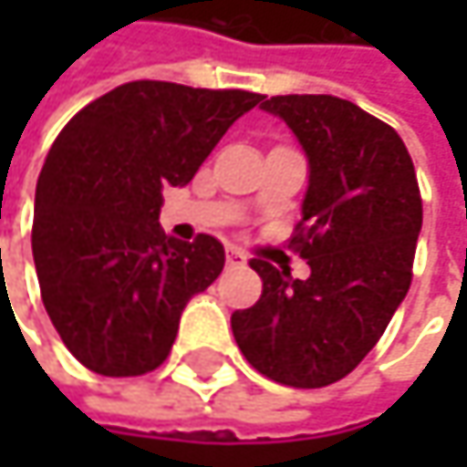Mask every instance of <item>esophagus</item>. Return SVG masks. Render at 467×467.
<instances>
[{"label": "esophagus", "instance_id": "1", "mask_svg": "<svg viewBox=\"0 0 467 467\" xmlns=\"http://www.w3.org/2000/svg\"><path fill=\"white\" fill-rule=\"evenodd\" d=\"M245 259H248V256H245L240 248H234V245L227 248V265H233V267L234 265H245Z\"/></svg>", "mask_w": 467, "mask_h": 467}]
</instances>
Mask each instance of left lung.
Wrapping results in <instances>:
<instances>
[{"label": "left lung", "mask_w": 467, "mask_h": 467, "mask_svg": "<svg viewBox=\"0 0 467 467\" xmlns=\"http://www.w3.org/2000/svg\"><path fill=\"white\" fill-rule=\"evenodd\" d=\"M262 110L286 121L308 159L292 243L311 275L300 281L251 259L262 297L234 311L233 335L262 376L319 389L365 359L411 286L420 183L400 135L348 99L286 94Z\"/></svg>", "instance_id": "obj_1"}]
</instances>
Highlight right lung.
<instances>
[{"instance_id": "right-lung-1", "label": "right lung", "mask_w": 467, "mask_h": 467, "mask_svg": "<svg viewBox=\"0 0 467 467\" xmlns=\"http://www.w3.org/2000/svg\"><path fill=\"white\" fill-rule=\"evenodd\" d=\"M265 97L132 80L86 105L47 150L32 254L47 317L99 376L156 370L186 303L224 267V245L159 227L161 189L186 186L234 121Z\"/></svg>"}]
</instances>
